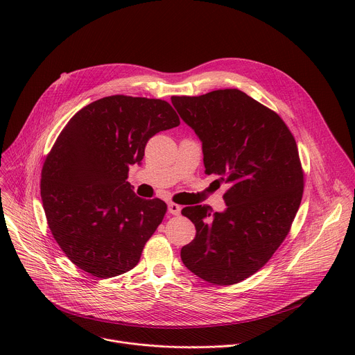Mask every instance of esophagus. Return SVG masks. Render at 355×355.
<instances>
[{
	"label": "esophagus",
	"mask_w": 355,
	"mask_h": 355,
	"mask_svg": "<svg viewBox=\"0 0 355 355\" xmlns=\"http://www.w3.org/2000/svg\"><path fill=\"white\" fill-rule=\"evenodd\" d=\"M168 212L171 215H180L181 214V207L174 204V202H170V204H168Z\"/></svg>",
	"instance_id": "1"
}]
</instances>
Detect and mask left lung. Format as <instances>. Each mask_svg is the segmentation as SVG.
<instances>
[{"label": "left lung", "mask_w": 355, "mask_h": 355, "mask_svg": "<svg viewBox=\"0 0 355 355\" xmlns=\"http://www.w3.org/2000/svg\"><path fill=\"white\" fill-rule=\"evenodd\" d=\"M171 103L202 141L205 173L230 185L223 212L212 214L208 205L181 211L196 229L181 260L211 284H237L272 257L299 209L296 141L274 111L240 89L171 96Z\"/></svg>", "instance_id": "1"}]
</instances>
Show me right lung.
<instances>
[{
	"label": "right lung",
	"mask_w": 355,
	"mask_h": 355,
	"mask_svg": "<svg viewBox=\"0 0 355 355\" xmlns=\"http://www.w3.org/2000/svg\"><path fill=\"white\" fill-rule=\"evenodd\" d=\"M178 125L166 101L112 95L64 126L43 164L40 196L55 240L78 268L111 278L139 263L167 205L136 196L128 171L151 136Z\"/></svg>",
	"instance_id": "right-lung-1"
}]
</instances>
